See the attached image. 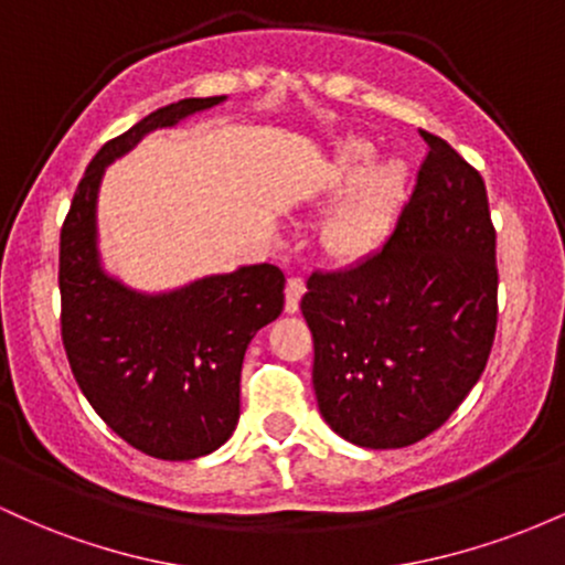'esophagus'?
<instances>
[{
	"instance_id": "1",
	"label": "esophagus",
	"mask_w": 565,
	"mask_h": 565,
	"mask_svg": "<svg viewBox=\"0 0 565 565\" xmlns=\"http://www.w3.org/2000/svg\"><path fill=\"white\" fill-rule=\"evenodd\" d=\"M284 295H287V300H284V310H287V313H297V310H300V297L305 295L302 278H289L287 291H284Z\"/></svg>"
}]
</instances>
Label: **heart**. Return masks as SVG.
Returning a JSON list of instances; mask_svg holds the SVG:
<instances>
[{"label": "heart", "instance_id": "obj_1", "mask_svg": "<svg viewBox=\"0 0 565 565\" xmlns=\"http://www.w3.org/2000/svg\"><path fill=\"white\" fill-rule=\"evenodd\" d=\"M377 159L374 142L345 138L323 167L327 193H345L321 225V246L337 263L364 260L387 242L408 201L404 159Z\"/></svg>", "mask_w": 565, "mask_h": 565}]
</instances>
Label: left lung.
Wrapping results in <instances>:
<instances>
[{"instance_id": "obj_1", "label": "left lung", "mask_w": 565, "mask_h": 565, "mask_svg": "<svg viewBox=\"0 0 565 565\" xmlns=\"http://www.w3.org/2000/svg\"><path fill=\"white\" fill-rule=\"evenodd\" d=\"M427 159L393 236L353 268L308 278L321 417L364 449H404L472 391L497 332V233L483 178L423 132Z\"/></svg>"}]
</instances>
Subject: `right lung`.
Returning a JSON list of instances; mask_svg holds the SVG:
<instances>
[{
  "label": "right lung",
  "mask_w": 565,
  "mask_h": 565,
  "mask_svg": "<svg viewBox=\"0 0 565 565\" xmlns=\"http://www.w3.org/2000/svg\"><path fill=\"white\" fill-rule=\"evenodd\" d=\"M185 97L108 140L89 161L61 228V334L84 398L116 436L157 459L212 454L238 423L244 353L284 310L276 265H242L185 287L138 291L103 268L97 191L103 172L153 129L220 106Z\"/></svg>",
  "instance_id": "right-lung-1"
}]
</instances>
